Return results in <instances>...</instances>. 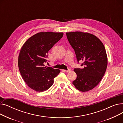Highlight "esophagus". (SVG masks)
Segmentation results:
<instances>
[{"mask_svg": "<svg viewBox=\"0 0 123 123\" xmlns=\"http://www.w3.org/2000/svg\"><path fill=\"white\" fill-rule=\"evenodd\" d=\"M64 72H69L71 71V70L70 69H69V70H64Z\"/></svg>", "mask_w": 123, "mask_h": 123, "instance_id": "1", "label": "esophagus"}]
</instances>
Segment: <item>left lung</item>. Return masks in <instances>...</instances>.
<instances>
[{"label": "left lung", "mask_w": 123, "mask_h": 123, "mask_svg": "<svg viewBox=\"0 0 123 123\" xmlns=\"http://www.w3.org/2000/svg\"><path fill=\"white\" fill-rule=\"evenodd\" d=\"M66 34L77 61H84L81 65L83 68L74 70L77 78L73 84L81 92L90 91L100 83L106 72L108 58L104 45L97 37L88 32L76 31Z\"/></svg>", "instance_id": "obj_1"}]
</instances>
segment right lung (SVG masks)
<instances>
[{
  "label": "right lung",
  "instance_id": "right-lung-1",
  "mask_svg": "<svg viewBox=\"0 0 123 123\" xmlns=\"http://www.w3.org/2000/svg\"><path fill=\"white\" fill-rule=\"evenodd\" d=\"M63 32H41L26 41L19 52L18 65L24 82L37 92L48 90L54 78L60 72L59 69L45 66L48 51L61 39Z\"/></svg>",
  "mask_w": 123,
  "mask_h": 123
}]
</instances>
